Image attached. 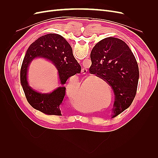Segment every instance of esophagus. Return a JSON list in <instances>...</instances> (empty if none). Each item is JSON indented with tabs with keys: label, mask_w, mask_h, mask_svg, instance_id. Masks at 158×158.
Returning a JSON list of instances; mask_svg holds the SVG:
<instances>
[{
	"label": "esophagus",
	"mask_w": 158,
	"mask_h": 158,
	"mask_svg": "<svg viewBox=\"0 0 158 158\" xmlns=\"http://www.w3.org/2000/svg\"><path fill=\"white\" fill-rule=\"evenodd\" d=\"M81 73H82V74H87L88 70L85 69V68H82V71H81Z\"/></svg>",
	"instance_id": "obj_1"
}]
</instances>
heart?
I'll return each instance as SVG.
<instances>
[{"label": "heart", "instance_id": "b5f03b06", "mask_svg": "<svg viewBox=\"0 0 158 158\" xmlns=\"http://www.w3.org/2000/svg\"><path fill=\"white\" fill-rule=\"evenodd\" d=\"M96 80L92 79L89 80L88 82V84L90 85L88 92L85 93L84 96L81 98V101L83 103L90 105V106H97L98 103V97H99V85L97 82H94ZM93 83V84L92 83ZM93 84L92 85L91 84ZM73 83H69L66 87L67 90L71 89L73 86ZM81 98V92L78 93L77 95L73 98L74 102H78Z\"/></svg>", "mask_w": 158, "mask_h": 158}]
</instances>
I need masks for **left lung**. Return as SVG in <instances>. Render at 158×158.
<instances>
[{
    "instance_id": "1",
    "label": "left lung",
    "mask_w": 158,
    "mask_h": 158,
    "mask_svg": "<svg viewBox=\"0 0 158 158\" xmlns=\"http://www.w3.org/2000/svg\"><path fill=\"white\" fill-rule=\"evenodd\" d=\"M90 58L89 73L106 81L114 92L113 118L130 107L135 98L139 79L136 60L125 42L111 37L98 42Z\"/></svg>"
}]
</instances>
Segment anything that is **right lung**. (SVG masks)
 Wrapping results in <instances>:
<instances>
[{
	"instance_id": "1",
	"label": "right lung",
	"mask_w": 158,
	"mask_h": 158,
	"mask_svg": "<svg viewBox=\"0 0 158 158\" xmlns=\"http://www.w3.org/2000/svg\"><path fill=\"white\" fill-rule=\"evenodd\" d=\"M39 56L49 59L55 64L58 69L61 84H64L70 76L79 74L81 66L75 59L70 44L59 34L49 33L40 37L26 51L20 70V82L28 103L32 107L44 113L62 115L65 87H59L51 94H40L28 85L27 66L33 59Z\"/></svg>"
}]
</instances>
